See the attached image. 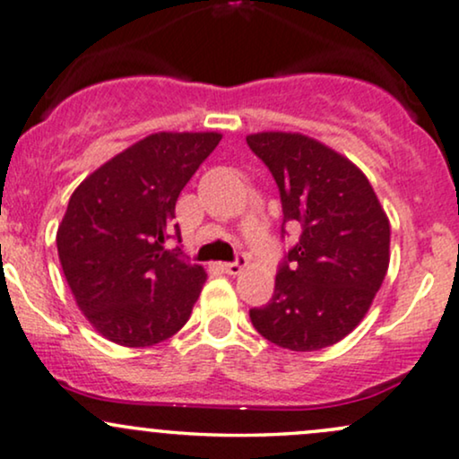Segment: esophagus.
Here are the masks:
<instances>
[{
	"label": "esophagus",
	"instance_id": "34e87169",
	"mask_svg": "<svg viewBox=\"0 0 459 459\" xmlns=\"http://www.w3.org/2000/svg\"><path fill=\"white\" fill-rule=\"evenodd\" d=\"M245 265H247V255H242V253H240V255L236 257L234 262L223 264V270H225V273H228V274H234V276H236V274L242 273V268H245Z\"/></svg>",
	"mask_w": 459,
	"mask_h": 459
}]
</instances>
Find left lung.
Listing matches in <instances>:
<instances>
[{"label": "left lung", "instance_id": "obj_1", "mask_svg": "<svg viewBox=\"0 0 459 459\" xmlns=\"http://www.w3.org/2000/svg\"><path fill=\"white\" fill-rule=\"evenodd\" d=\"M247 144L279 186L281 236L285 225L299 228L273 299L248 310L251 324L290 351L336 344L364 319L387 274V214L361 169L308 135L264 132Z\"/></svg>", "mask_w": 459, "mask_h": 459}]
</instances>
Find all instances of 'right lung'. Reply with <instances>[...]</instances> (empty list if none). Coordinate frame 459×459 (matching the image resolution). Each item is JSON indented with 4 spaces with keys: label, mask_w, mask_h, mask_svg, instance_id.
Returning a JSON list of instances; mask_svg holds the SVG:
<instances>
[{
    "label": "right lung",
    "mask_w": 459,
    "mask_h": 459,
    "mask_svg": "<svg viewBox=\"0 0 459 459\" xmlns=\"http://www.w3.org/2000/svg\"><path fill=\"white\" fill-rule=\"evenodd\" d=\"M221 134H152L78 185L56 231L65 281L95 330L151 347L189 319L206 273L183 257L174 208Z\"/></svg>",
    "instance_id": "obj_1"
}]
</instances>
